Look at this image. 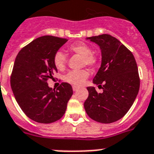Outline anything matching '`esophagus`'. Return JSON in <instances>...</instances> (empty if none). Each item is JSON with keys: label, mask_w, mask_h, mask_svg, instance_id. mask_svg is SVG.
I'll use <instances>...</instances> for the list:
<instances>
[{"label": "esophagus", "mask_w": 154, "mask_h": 154, "mask_svg": "<svg viewBox=\"0 0 154 154\" xmlns=\"http://www.w3.org/2000/svg\"><path fill=\"white\" fill-rule=\"evenodd\" d=\"M78 89H79V87L74 86V85H73V86H72V90H73V91H74V92L77 91V90H78Z\"/></svg>", "instance_id": "obj_1"}]
</instances>
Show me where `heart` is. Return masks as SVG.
<instances>
[{
	"label": "heart",
	"instance_id": "obj_1",
	"mask_svg": "<svg viewBox=\"0 0 154 154\" xmlns=\"http://www.w3.org/2000/svg\"><path fill=\"white\" fill-rule=\"evenodd\" d=\"M69 50L71 52L83 57L84 65L93 66L96 64L97 59L92 54L91 48L88 45L83 42H78L70 45ZM53 64L55 67L59 70H63L65 68L66 64V56L63 52L57 51L53 56ZM89 77V72L85 69L72 70L65 75L64 79L66 82L74 85L80 86L82 85L85 80Z\"/></svg>",
	"mask_w": 154,
	"mask_h": 154
}]
</instances>
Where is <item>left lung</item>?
Here are the masks:
<instances>
[{
    "instance_id": "8db88e82",
    "label": "left lung",
    "mask_w": 154,
    "mask_h": 154,
    "mask_svg": "<svg viewBox=\"0 0 154 154\" xmlns=\"http://www.w3.org/2000/svg\"><path fill=\"white\" fill-rule=\"evenodd\" d=\"M86 40L101 49V67L93 82L98 86L102 84L103 92L100 94L95 87H87L89 97L84 103L85 109L91 119L109 124L124 117L137 96V65L133 53L111 35L101 34Z\"/></svg>"
}]
</instances>
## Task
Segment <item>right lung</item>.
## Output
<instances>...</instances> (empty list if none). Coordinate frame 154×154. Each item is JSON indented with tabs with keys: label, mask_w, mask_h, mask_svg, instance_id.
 <instances>
[{
	"label": "right lung",
	"mask_w": 154,
	"mask_h": 154,
	"mask_svg": "<svg viewBox=\"0 0 154 154\" xmlns=\"http://www.w3.org/2000/svg\"><path fill=\"white\" fill-rule=\"evenodd\" d=\"M67 41L53 36L38 37L24 47L14 61L10 83L16 101L28 117L38 123L60 119L72 95L68 83L63 82L56 90L47 83L57 72L53 56Z\"/></svg>",
	"instance_id": "1"
}]
</instances>
